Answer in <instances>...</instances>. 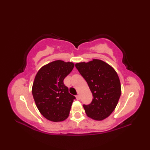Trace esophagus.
<instances>
[{
	"label": "esophagus",
	"instance_id": "1",
	"mask_svg": "<svg viewBox=\"0 0 150 150\" xmlns=\"http://www.w3.org/2000/svg\"><path fill=\"white\" fill-rule=\"evenodd\" d=\"M76 98H77V100H80V95L78 94L77 96H76Z\"/></svg>",
	"mask_w": 150,
	"mask_h": 150
}]
</instances>
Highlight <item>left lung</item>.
<instances>
[{
	"mask_svg": "<svg viewBox=\"0 0 150 150\" xmlns=\"http://www.w3.org/2000/svg\"><path fill=\"white\" fill-rule=\"evenodd\" d=\"M75 67L93 95L91 103L83 104L86 113L95 120L106 119L113 112L120 97V82L117 72L107 63L98 59L77 63Z\"/></svg>",
	"mask_w": 150,
	"mask_h": 150,
	"instance_id": "obj_1",
	"label": "left lung"
}]
</instances>
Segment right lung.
Returning <instances> with one entry per match:
<instances>
[{"label":"right lung","instance_id":"add662e5","mask_svg":"<svg viewBox=\"0 0 150 150\" xmlns=\"http://www.w3.org/2000/svg\"><path fill=\"white\" fill-rule=\"evenodd\" d=\"M74 67L72 62L55 60L42 67L37 72L32 94L40 113L53 122L68 118L75 97L70 94L64 79Z\"/></svg>","mask_w":150,"mask_h":150}]
</instances>
